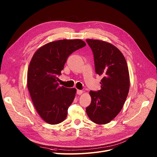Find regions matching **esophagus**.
<instances>
[{"label":"esophagus","mask_w":157,"mask_h":157,"mask_svg":"<svg viewBox=\"0 0 157 157\" xmlns=\"http://www.w3.org/2000/svg\"><path fill=\"white\" fill-rule=\"evenodd\" d=\"M83 93V91L82 90H77V94L78 95H81Z\"/></svg>","instance_id":"esophagus-1"}]
</instances>
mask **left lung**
Listing matches in <instances>:
<instances>
[{
  "instance_id": "1",
  "label": "left lung",
  "mask_w": 157,
  "mask_h": 157,
  "mask_svg": "<svg viewBox=\"0 0 157 157\" xmlns=\"http://www.w3.org/2000/svg\"><path fill=\"white\" fill-rule=\"evenodd\" d=\"M94 54L95 71L101 75V89L90 90V105L86 108L89 118L98 124H106L121 111L130 86L129 73L124 55L112 44L87 39Z\"/></svg>"
}]
</instances>
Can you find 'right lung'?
<instances>
[{
    "mask_svg": "<svg viewBox=\"0 0 157 157\" xmlns=\"http://www.w3.org/2000/svg\"><path fill=\"white\" fill-rule=\"evenodd\" d=\"M86 45L80 39L59 40L45 44L33 54L27 87L36 111L45 122L55 125L67 118L77 90L59 86L58 77L68 57Z\"/></svg>",
    "mask_w": 157,
    "mask_h": 157,
    "instance_id": "add662e5",
    "label": "right lung"
}]
</instances>
